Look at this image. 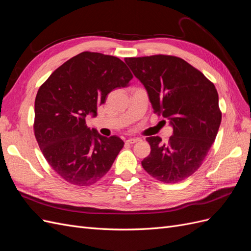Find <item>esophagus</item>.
<instances>
[{"instance_id":"34e87169","label":"esophagus","mask_w":251,"mask_h":251,"mask_svg":"<svg viewBox=\"0 0 251 251\" xmlns=\"http://www.w3.org/2000/svg\"><path fill=\"white\" fill-rule=\"evenodd\" d=\"M137 141H139V138H130V139L126 140V143L134 144V143H136Z\"/></svg>"}]
</instances>
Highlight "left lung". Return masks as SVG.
Here are the masks:
<instances>
[{"instance_id": "8db88e82", "label": "left lung", "mask_w": 251, "mask_h": 251, "mask_svg": "<svg viewBox=\"0 0 251 251\" xmlns=\"http://www.w3.org/2000/svg\"><path fill=\"white\" fill-rule=\"evenodd\" d=\"M125 62L146 88L154 112L173 126L169 142L158 136L147 138L151 153L142 168L164 183L188 178L201 166L221 124L215 85L177 56L126 57Z\"/></svg>"}]
</instances>
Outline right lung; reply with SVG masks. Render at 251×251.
Masks as SVG:
<instances>
[{"label":"right lung","mask_w":251,"mask_h":251,"mask_svg":"<svg viewBox=\"0 0 251 251\" xmlns=\"http://www.w3.org/2000/svg\"><path fill=\"white\" fill-rule=\"evenodd\" d=\"M133 78L118 57L81 52L53 72L37 91L34 135L42 153L60 177L74 185L95 183L109 172L125 142L87 126L86 117L116 88Z\"/></svg>","instance_id":"add662e5"}]
</instances>
